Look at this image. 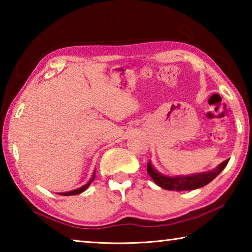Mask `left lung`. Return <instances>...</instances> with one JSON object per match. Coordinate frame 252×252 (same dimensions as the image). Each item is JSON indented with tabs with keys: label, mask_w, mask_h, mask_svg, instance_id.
I'll list each match as a JSON object with an SVG mask.
<instances>
[{
	"label": "left lung",
	"mask_w": 252,
	"mask_h": 252,
	"mask_svg": "<svg viewBox=\"0 0 252 252\" xmlns=\"http://www.w3.org/2000/svg\"><path fill=\"white\" fill-rule=\"evenodd\" d=\"M229 159L225 160L217 167L215 170L209 172H202L198 174H192V176H185V177H165L163 174H160L157 172L155 168L152 167L151 162H148L147 171L149 176L152 178L158 186L163 188L167 190H177V191H183V190H194L198 188L204 187L211 182L218 174L222 171L228 164Z\"/></svg>",
	"instance_id": "8db88e82"
}]
</instances>
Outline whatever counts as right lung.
<instances>
[{"label":"right lung","mask_w":252,"mask_h":252,"mask_svg":"<svg viewBox=\"0 0 252 252\" xmlns=\"http://www.w3.org/2000/svg\"><path fill=\"white\" fill-rule=\"evenodd\" d=\"M94 178H95V174L93 173V177H92V179L90 181H89L87 185H84L83 187H81L80 189H76V190H72V191H70V192H63V193H59V194H61V195H74V194H79V193H81V192H83L84 190H87L88 189V187L91 185L92 183V181L94 180Z\"/></svg>","instance_id":"right-lung-1"}]
</instances>
